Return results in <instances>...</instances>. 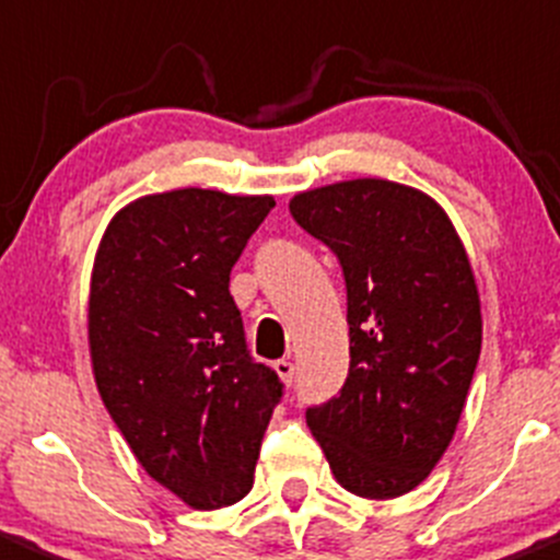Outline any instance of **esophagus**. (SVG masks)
Here are the masks:
<instances>
[{
	"label": "esophagus",
	"mask_w": 560,
	"mask_h": 560,
	"mask_svg": "<svg viewBox=\"0 0 560 560\" xmlns=\"http://www.w3.org/2000/svg\"><path fill=\"white\" fill-rule=\"evenodd\" d=\"M275 372L280 374L282 383L291 385V383H293V372H296V366H293L288 359H280V361H275Z\"/></svg>",
	"instance_id": "1"
}]
</instances>
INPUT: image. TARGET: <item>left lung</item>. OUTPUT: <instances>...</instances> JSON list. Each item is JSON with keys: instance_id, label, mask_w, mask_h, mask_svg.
<instances>
[{"instance_id": "obj_1", "label": "left lung", "mask_w": 560, "mask_h": 560, "mask_svg": "<svg viewBox=\"0 0 560 560\" xmlns=\"http://www.w3.org/2000/svg\"><path fill=\"white\" fill-rule=\"evenodd\" d=\"M345 275L350 369L307 425L345 491L396 499L451 445L482 345L469 256L423 191L361 177L291 199Z\"/></svg>"}]
</instances>
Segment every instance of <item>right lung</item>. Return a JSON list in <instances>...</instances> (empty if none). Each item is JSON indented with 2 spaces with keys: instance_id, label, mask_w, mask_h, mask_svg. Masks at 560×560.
<instances>
[{
  "instance_id": "add662e5",
  "label": "right lung",
  "mask_w": 560,
  "mask_h": 560,
  "mask_svg": "<svg viewBox=\"0 0 560 560\" xmlns=\"http://www.w3.org/2000/svg\"><path fill=\"white\" fill-rule=\"evenodd\" d=\"M272 196H142L96 250L89 345L96 388L142 469L194 510L237 504L282 399L253 361L229 275Z\"/></svg>"
}]
</instances>
